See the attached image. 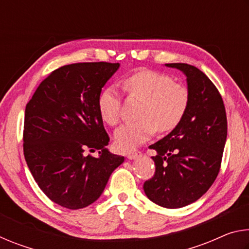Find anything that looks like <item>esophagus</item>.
<instances>
[{
	"label": "esophagus",
	"instance_id": "1",
	"mask_svg": "<svg viewBox=\"0 0 249 249\" xmlns=\"http://www.w3.org/2000/svg\"><path fill=\"white\" fill-rule=\"evenodd\" d=\"M141 156H142L141 151H135V153L128 154V155H127V158L130 159V160H133V159H136V158H138V157H141Z\"/></svg>",
	"mask_w": 249,
	"mask_h": 249
}]
</instances>
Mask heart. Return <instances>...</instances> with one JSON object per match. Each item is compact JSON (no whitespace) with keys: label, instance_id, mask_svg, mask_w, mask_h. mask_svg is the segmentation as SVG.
Wrapping results in <instances>:
<instances>
[{"label":"heart","instance_id":"heart-1","mask_svg":"<svg viewBox=\"0 0 249 249\" xmlns=\"http://www.w3.org/2000/svg\"><path fill=\"white\" fill-rule=\"evenodd\" d=\"M129 94L142 100L138 111L140 120L125 123L115 130L117 148L133 151L148 141L156 129L166 133L175 129L188 111L190 94L187 87L174 82L170 75L154 70L142 69L124 80ZM98 109L105 123L114 126L120 121L121 100L116 88L107 87L98 98Z\"/></svg>","mask_w":249,"mask_h":249}]
</instances>
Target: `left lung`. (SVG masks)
<instances>
[{"label": "left lung", "mask_w": 249, "mask_h": 249, "mask_svg": "<svg viewBox=\"0 0 249 249\" xmlns=\"http://www.w3.org/2000/svg\"><path fill=\"white\" fill-rule=\"evenodd\" d=\"M187 77L190 102L181 123L149 148L156 171L144 183L150 201L183 208L209 190L220 171L227 136L225 107L216 87L195 66L166 64Z\"/></svg>", "instance_id": "obj_1"}]
</instances>
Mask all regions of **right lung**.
<instances>
[{
	"mask_svg": "<svg viewBox=\"0 0 249 249\" xmlns=\"http://www.w3.org/2000/svg\"><path fill=\"white\" fill-rule=\"evenodd\" d=\"M120 64L80 62L53 71L26 105L24 156L34 179L54 203L83 209L102 195L123 156L109 153L98 98ZM90 149L99 156L87 155Z\"/></svg>",
	"mask_w": 249,
	"mask_h": 249,
	"instance_id": "add662e5",
	"label": "right lung"
}]
</instances>
